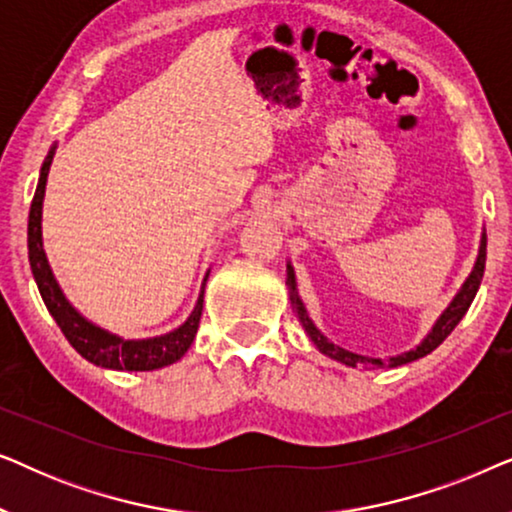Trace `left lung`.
Listing matches in <instances>:
<instances>
[{
  "label": "left lung",
  "mask_w": 512,
  "mask_h": 512,
  "mask_svg": "<svg viewBox=\"0 0 512 512\" xmlns=\"http://www.w3.org/2000/svg\"><path fill=\"white\" fill-rule=\"evenodd\" d=\"M485 261H487V235H482L480 240V254H478V261H475V268L471 272V277L466 279V284L461 286V291L457 293V298L452 300L450 307L443 312V317L436 321V326H433V331L426 335V340L419 345L417 349H412L408 354H401V356H394V359L389 361H382V359H370V356H361V354H354V352H347V349H342L338 345H333V342H328L324 335L317 331V326L312 324V319L307 317L303 303H300L298 293H296V277H293V268L291 265H286V284H289L291 289V305L293 310H296L300 324L310 335V340L314 345L319 347V352H324L326 356H331L335 361H342L345 366H366V368H387V366H403V363H410V361H417L422 359V356L431 354L433 349H436L440 342H443L447 335L454 331V326L459 324L461 317L468 312V307H471L475 293L480 289V282H482V275H485Z\"/></svg>",
  "instance_id": "1"
}]
</instances>
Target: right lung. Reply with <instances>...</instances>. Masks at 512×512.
Instances as JSON below:
<instances>
[{"instance_id": "1", "label": "right lung", "mask_w": 512, "mask_h": 512, "mask_svg": "<svg viewBox=\"0 0 512 512\" xmlns=\"http://www.w3.org/2000/svg\"><path fill=\"white\" fill-rule=\"evenodd\" d=\"M53 151L48 153L44 165H41L37 193L32 198L30 207V221H27V254H30V268L34 275V282L39 286L41 298L48 307V312L53 314L55 324L60 326V331L65 333L76 352L83 359L102 368H114V370H156L170 363L179 361L181 356L188 352L191 342L198 333L200 317H202V303H205V289H202L198 305L184 326H179L177 331L160 335V338L151 340H121L116 335H111L102 328H97L81 317L72 305L67 303V298L62 296L58 282L53 279V272L48 268L44 244H41V202H44L46 191V177L51 170Z\"/></svg>"}]
</instances>
